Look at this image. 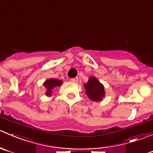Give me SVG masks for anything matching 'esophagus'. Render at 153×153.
<instances>
[{
    "mask_svg": "<svg viewBox=\"0 0 153 153\" xmlns=\"http://www.w3.org/2000/svg\"><path fill=\"white\" fill-rule=\"evenodd\" d=\"M71 81L73 82H78V78H77V77H75V78L71 79Z\"/></svg>",
    "mask_w": 153,
    "mask_h": 153,
    "instance_id": "esophagus-1",
    "label": "esophagus"
}]
</instances>
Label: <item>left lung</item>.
<instances>
[{
	"instance_id": "1",
	"label": "left lung",
	"mask_w": 153,
	"mask_h": 153,
	"mask_svg": "<svg viewBox=\"0 0 153 153\" xmlns=\"http://www.w3.org/2000/svg\"><path fill=\"white\" fill-rule=\"evenodd\" d=\"M84 88H85V94L92 101L99 102L105 96V88L104 85L98 80L97 77L91 76L88 78V80L85 83Z\"/></svg>"
}]
</instances>
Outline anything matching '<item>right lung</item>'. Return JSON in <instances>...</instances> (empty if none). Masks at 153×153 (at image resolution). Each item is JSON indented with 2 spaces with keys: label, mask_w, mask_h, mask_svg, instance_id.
Returning <instances> with one entry per match:
<instances>
[{
  "label": "right lung",
  "mask_w": 153,
  "mask_h": 153,
  "mask_svg": "<svg viewBox=\"0 0 153 153\" xmlns=\"http://www.w3.org/2000/svg\"><path fill=\"white\" fill-rule=\"evenodd\" d=\"M63 82L61 79H57L51 78L45 80V82L43 83V85L46 88V92L45 94L47 97H51L53 91L56 89L57 88L60 87L62 85Z\"/></svg>",
  "instance_id": "obj_1"
}]
</instances>
